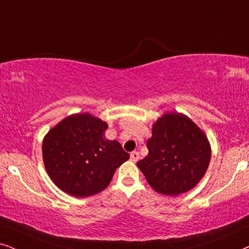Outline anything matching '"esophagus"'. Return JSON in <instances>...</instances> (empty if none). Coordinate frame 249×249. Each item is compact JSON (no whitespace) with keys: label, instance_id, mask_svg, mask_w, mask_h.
Here are the masks:
<instances>
[{"label":"esophagus","instance_id":"1","mask_svg":"<svg viewBox=\"0 0 249 249\" xmlns=\"http://www.w3.org/2000/svg\"><path fill=\"white\" fill-rule=\"evenodd\" d=\"M138 159H140V153L137 151H134V152L130 153V160L132 162H137Z\"/></svg>","mask_w":249,"mask_h":249}]
</instances>
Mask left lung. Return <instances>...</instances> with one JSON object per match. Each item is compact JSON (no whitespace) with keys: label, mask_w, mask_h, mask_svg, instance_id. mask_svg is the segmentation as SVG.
Here are the masks:
<instances>
[{"label":"left lung","mask_w":249,"mask_h":249,"mask_svg":"<svg viewBox=\"0 0 249 249\" xmlns=\"http://www.w3.org/2000/svg\"><path fill=\"white\" fill-rule=\"evenodd\" d=\"M146 146L148 154L137 166L153 190L166 196H178L195 188L211 161L207 136L180 113H166L158 119Z\"/></svg>","instance_id":"obj_1"}]
</instances>
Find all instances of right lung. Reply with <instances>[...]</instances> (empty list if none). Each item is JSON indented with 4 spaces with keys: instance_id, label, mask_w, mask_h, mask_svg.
<instances>
[{
    "instance_id": "1",
    "label": "right lung",
    "mask_w": 249,
    "mask_h": 249,
    "mask_svg": "<svg viewBox=\"0 0 249 249\" xmlns=\"http://www.w3.org/2000/svg\"><path fill=\"white\" fill-rule=\"evenodd\" d=\"M107 127L101 119L82 113L65 118L46 135L44 167L61 191L79 198L97 195L129 159L119 142L106 140Z\"/></svg>"
}]
</instances>
